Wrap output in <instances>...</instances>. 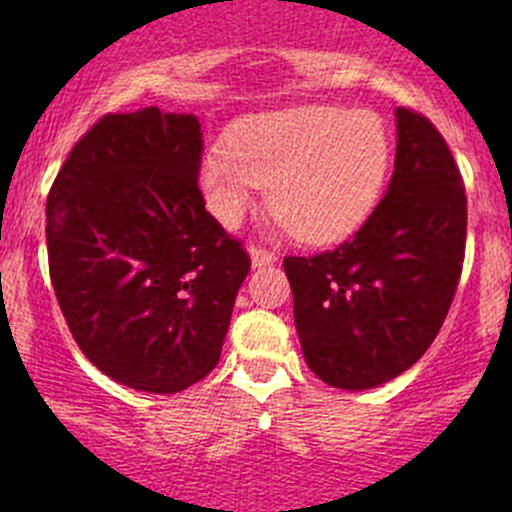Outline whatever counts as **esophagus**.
I'll return each mask as SVG.
<instances>
[{
  "instance_id": "34e87169",
  "label": "esophagus",
  "mask_w": 512,
  "mask_h": 512,
  "mask_svg": "<svg viewBox=\"0 0 512 512\" xmlns=\"http://www.w3.org/2000/svg\"><path fill=\"white\" fill-rule=\"evenodd\" d=\"M250 262H252V267H265V265H272V262H277V257L272 255V252L262 250V247H252Z\"/></svg>"
}]
</instances>
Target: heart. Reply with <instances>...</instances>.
I'll use <instances>...</instances> for the list:
<instances>
[{"instance_id":"1","label":"heart","mask_w":512,"mask_h":512,"mask_svg":"<svg viewBox=\"0 0 512 512\" xmlns=\"http://www.w3.org/2000/svg\"><path fill=\"white\" fill-rule=\"evenodd\" d=\"M391 133L374 111L297 106L250 116L200 160L210 213L237 225L270 185V205L304 242H334L369 218L391 168Z\"/></svg>"}]
</instances>
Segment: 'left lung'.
<instances>
[{"instance_id":"1","label":"left lung","mask_w":512,"mask_h":512,"mask_svg":"<svg viewBox=\"0 0 512 512\" xmlns=\"http://www.w3.org/2000/svg\"><path fill=\"white\" fill-rule=\"evenodd\" d=\"M466 223L443 136L396 108L394 175L374 213L334 250L285 257L304 361L324 384L374 389L426 354L461 280Z\"/></svg>"}]
</instances>
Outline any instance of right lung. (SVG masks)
Wrapping results in <instances>:
<instances>
[{
  "mask_svg": "<svg viewBox=\"0 0 512 512\" xmlns=\"http://www.w3.org/2000/svg\"><path fill=\"white\" fill-rule=\"evenodd\" d=\"M193 113H108L66 158L46 200L56 299L76 344L118 384L178 394L218 366L240 242L205 210Z\"/></svg>",
  "mask_w": 512,
  "mask_h": 512,
  "instance_id": "right-lung-1",
  "label": "right lung"
}]
</instances>
